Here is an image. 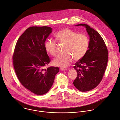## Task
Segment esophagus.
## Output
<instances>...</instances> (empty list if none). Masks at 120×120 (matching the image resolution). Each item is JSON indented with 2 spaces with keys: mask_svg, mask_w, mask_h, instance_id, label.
Listing matches in <instances>:
<instances>
[{
  "mask_svg": "<svg viewBox=\"0 0 120 120\" xmlns=\"http://www.w3.org/2000/svg\"><path fill=\"white\" fill-rule=\"evenodd\" d=\"M60 69V70H62V71H65V70H67V68H61Z\"/></svg>",
  "mask_w": 120,
  "mask_h": 120,
  "instance_id": "obj_1",
  "label": "esophagus"
}]
</instances>
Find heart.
Returning a JSON list of instances; mask_svg holds the SVG:
<instances>
[{
	"instance_id": "1",
	"label": "heart",
	"mask_w": 120,
	"mask_h": 120,
	"mask_svg": "<svg viewBox=\"0 0 120 120\" xmlns=\"http://www.w3.org/2000/svg\"><path fill=\"white\" fill-rule=\"evenodd\" d=\"M56 40L65 43L64 52L59 55L53 60L54 65L60 67H66L70 64L73 59L78 60L83 58L87 52L89 40L84 34H77L68 28L59 31L55 35ZM46 51L51 55L55 56L57 54V44L55 40L49 39L44 43Z\"/></svg>"
}]
</instances>
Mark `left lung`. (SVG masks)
Instances as JSON below:
<instances>
[{"label": "left lung", "mask_w": 120, "mask_h": 120, "mask_svg": "<svg viewBox=\"0 0 120 120\" xmlns=\"http://www.w3.org/2000/svg\"><path fill=\"white\" fill-rule=\"evenodd\" d=\"M86 28L90 37L88 49L85 56L75 64L78 75L73 82L74 86L81 92L90 91L102 81L108 60L106 44L100 34L85 23L77 26Z\"/></svg>", "instance_id": "obj_1"}]
</instances>
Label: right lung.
Returning a JSON list of instances; mask_svg holds the SVG:
<instances>
[{"instance_id": "obj_1", "label": "right lung", "mask_w": 120, "mask_h": 120, "mask_svg": "<svg viewBox=\"0 0 120 120\" xmlns=\"http://www.w3.org/2000/svg\"><path fill=\"white\" fill-rule=\"evenodd\" d=\"M52 32L48 26H32L19 38L13 55L15 72L21 84L32 93L42 95L49 91L58 67L45 69L51 59L47 53L44 43Z\"/></svg>"}]
</instances>
